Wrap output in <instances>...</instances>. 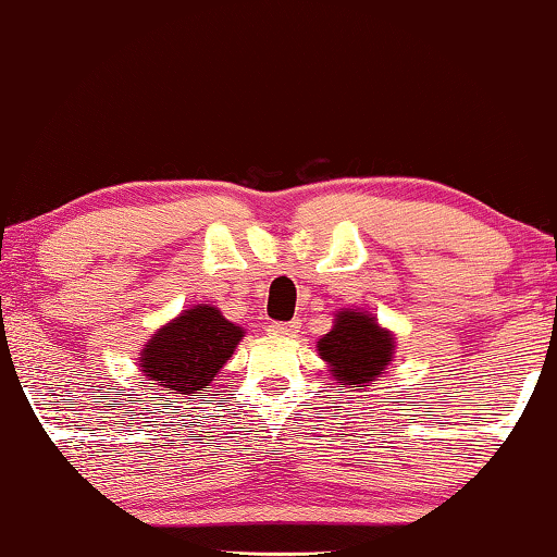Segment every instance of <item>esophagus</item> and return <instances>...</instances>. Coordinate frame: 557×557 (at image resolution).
Masks as SVG:
<instances>
[{
    "label": "esophagus",
    "mask_w": 557,
    "mask_h": 557,
    "mask_svg": "<svg viewBox=\"0 0 557 557\" xmlns=\"http://www.w3.org/2000/svg\"><path fill=\"white\" fill-rule=\"evenodd\" d=\"M301 330V324L296 322H271L269 324V334H273V337H294L296 332Z\"/></svg>",
    "instance_id": "obj_1"
}]
</instances>
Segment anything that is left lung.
Listing matches in <instances>:
<instances>
[{
    "label": "left lung",
    "mask_w": 557,
    "mask_h": 557,
    "mask_svg": "<svg viewBox=\"0 0 557 557\" xmlns=\"http://www.w3.org/2000/svg\"><path fill=\"white\" fill-rule=\"evenodd\" d=\"M395 347V334L362 309L337 311L332 330L317 342V352L339 387H355L360 393L391 370Z\"/></svg>",
    "instance_id": "8db88e82"
}]
</instances>
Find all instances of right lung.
I'll use <instances>...</instances> for the list:
<instances>
[{"mask_svg": "<svg viewBox=\"0 0 557 557\" xmlns=\"http://www.w3.org/2000/svg\"><path fill=\"white\" fill-rule=\"evenodd\" d=\"M243 337L246 330L227 322L218 307L195 304L151 334L139 352V370L162 391L197 393L215 380Z\"/></svg>", "mask_w": 557, "mask_h": 557, "instance_id": "obj_1", "label": "right lung"}]
</instances>
